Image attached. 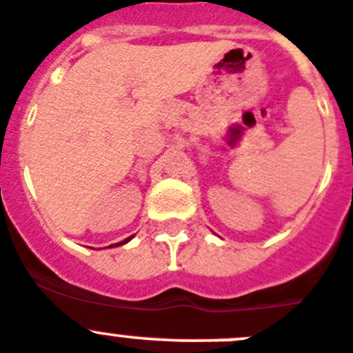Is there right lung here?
<instances>
[{"label":"right lung","mask_w":353,"mask_h":353,"mask_svg":"<svg viewBox=\"0 0 353 353\" xmlns=\"http://www.w3.org/2000/svg\"><path fill=\"white\" fill-rule=\"evenodd\" d=\"M128 241H130V237H128V239H125V241H123V243H119V244H125V243H128Z\"/></svg>","instance_id":"add662e5"}]
</instances>
